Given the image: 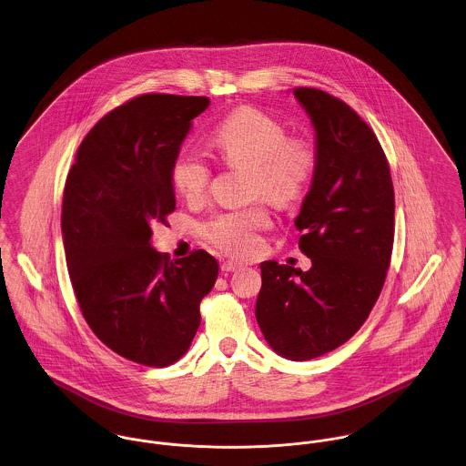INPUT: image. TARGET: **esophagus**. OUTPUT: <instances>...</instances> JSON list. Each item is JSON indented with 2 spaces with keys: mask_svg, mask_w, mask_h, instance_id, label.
I'll return each instance as SVG.
<instances>
[{
  "mask_svg": "<svg viewBox=\"0 0 466 466\" xmlns=\"http://www.w3.org/2000/svg\"><path fill=\"white\" fill-rule=\"evenodd\" d=\"M241 266H243V264H239V262H236V260H223V262H221V271L232 273V271H238Z\"/></svg>",
  "mask_w": 466,
  "mask_h": 466,
  "instance_id": "34e87169",
  "label": "esophagus"
}]
</instances>
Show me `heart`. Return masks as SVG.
I'll return each instance as SVG.
<instances>
[{
    "label": "heart",
    "instance_id": "1",
    "mask_svg": "<svg viewBox=\"0 0 466 466\" xmlns=\"http://www.w3.org/2000/svg\"><path fill=\"white\" fill-rule=\"evenodd\" d=\"M216 157L230 168H248L251 197H264L277 208H289L309 191L318 168V150L305 137H289L282 122L251 106H241L227 115L211 135ZM213 177L211 165L193 154L179 152L170 165V182L187 202L206 197ZM269 225L262 206L227 211L211 218L204 238L236 257H247L258 248V230Z\"/></svg>",
    "mask_w": 466,
    "mask_h": 466
}]
</instances>
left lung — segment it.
Segmentation results:
<instances>
[{
    "mask_svg": "<svg viewBox=\"0 0 466 466\" xmlns=\"http://www.w3.org/2000/svg\"><path fill=\"white\" fill-rule=\"evenodd\" d=\"M316 129L318 168L294 219L312 268L260 264L258 328L275 353L303 361L348 342L385 284L394 247V184L372 129L344 101L294 88Z\"/></svg>",
    "mask_w": 466,
    "mask_h": 466,
    "instance_id": "obj_1",
    "label": "left lung"
}]
</instances>
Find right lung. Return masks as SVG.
<instances>
[{
  "mask_svg": "<svg viewBox=\"0 0 466 466\" xmlns=\"http://www.w3.org/2000/svg\"><path fill=\"white\" fill-rule=\"evenodd\" d=\"M208 97L145 94L85 137L67 176L62 234L81 314L111 351L147 367L187 351L218 262L208 251L168 260L152 227L176 211L170 165Z\"/></svg>",
  "mask_w": 466,
  "mask_h": 466,
  "instance_id": "1",
  "label": "right lung"
}]
</instances>
